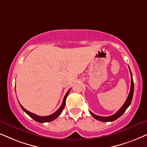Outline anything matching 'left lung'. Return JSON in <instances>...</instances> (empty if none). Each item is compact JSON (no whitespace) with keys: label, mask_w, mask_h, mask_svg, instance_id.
Here are the masks:
<instances>
[{"label":"left lung","mask_w":147,"mask_h":147,"mask_svg":"<svg viewBox=\"0 0 147 147\" xmlns=\"http://www.w3.org/2000/svg\"><path fill=\"white\" fill-rule=\"evenodd\" d=\"M129 71H130V74H131V88H130V92H129V95L127 96V100L124 103V105L122 106L121 108L116 113H115L114 115H111V116H109V117H101V116H98V115H96L95 114L90 111L91 115L94 117L96 119H97L98 121H103V122H109V121H113L116 120L117 119H118L119 117H120L122 115L125 113V111H126V109L129 107V106L130 105L131 100H132V97H133V94H134V81H133V78H132V74H131V70L129 69Z\"/></svg>","instance_id":"left-lung-1"}]
</instances>
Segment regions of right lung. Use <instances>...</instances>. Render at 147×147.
<instances>
[{
    "label": "right lung",
    "instance_id": "add662e5",
    "mask_svg": "<svg viewBox=\"0 0 147 147\" xmlns=\"http://www.w3.org/2000/svg\"><path fill=\"white\" fill-rule=\"evenodd\" d=\"M70 90L68 91L67 93L66 94V95H65L64 99H63L62 104V105H61V107H60V109H59L58 110L56 111V112L53 113V114L51 115H49V116H45V117L38 116V115L34 114V113L29 112V111H27L26 109H24V108L22 107V106L20 105V107H22V109H23V111H24V112H25L26 113H27V114L31 118H32L33 119H34V121H36L39 122V123H45V122L52 121L53 120L55 119H56L57 117H58L59 115H60L61 113H62L63 109H64V108L65 107V105H66V98H67L68 94H69Z\"/></svg>",
    "mask_w": 147,
    "mask_h": 147
}]
</instances>
